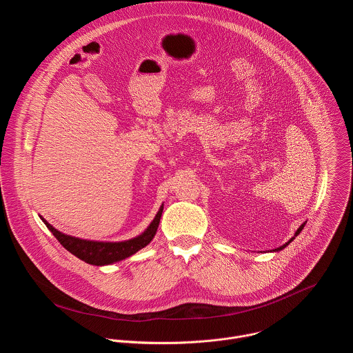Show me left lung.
I'll use <instances>...</instances> for the list:
<instances>
[{"instance_id":"8db88e82","label":"left lung","mask_w":353,"mask_h":353,"mask_svg":"<svg viewBox=\"0 0 353 353\" xmlns=\"http://www.w3.org/2000/svg\"><path fill=\"white\" fill-rule=\"evenodd\" d=\"M305 224H306V223H303V224H302V225H301V227H299V228H298V231H296V232H295V235H294V236H292V238H291V239H290V241H288V242H287V243H285V245H283V246H279V248H276V249H274V250H272V252H278V250H283V249H284V248H287V246H288V245H290V243H291V242H292V241H294V239H295V236H298V235H299V234H301V232H302V230H303V227H305Z\"/></svg>"}]
</instances>
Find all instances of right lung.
<instances>
[{"label":"right lung","instance_id":"right-lung-1","mask_svg":"<svg viewBox=\"0 0 353 353\" xmlns=\"http://www.w3.org/2000/svg\"><path fill=\"white\" fill-rule=\"evenodd\" d=\"M163 208H164V204H161L156 217L153 219L150 225L145 230V232L137 235L136 238L122 241V242H99V241H89V239H81L70 235H65L58 230H55L51 224H48L41 216L40 219L47 225V228L52 232L57 241L68 252H70L78 259L83 260L85 263H89L93 265H108L134 254L136 252L143 249L152 242L161 220Z\"/></svg>","mask_w":353,"mask_h":353}]
</instances>
